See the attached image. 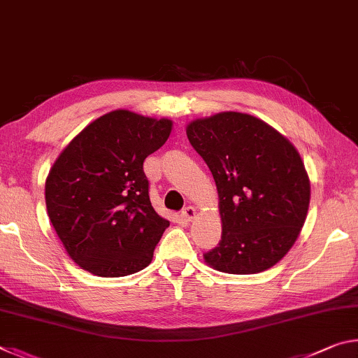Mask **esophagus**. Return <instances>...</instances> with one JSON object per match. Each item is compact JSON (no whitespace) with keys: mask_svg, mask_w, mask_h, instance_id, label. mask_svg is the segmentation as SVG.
Segmentation results:
<instances>
[{"mask_svg":"<svg viewBox=\"0 0 358 358\" xmlns=\"http://www.w3.org/2000/svg\"><path fill=\"white\" fill-rule=\"evenodd\" d=\"M181 216H183L185 220L191 221L192 217L196 216V208H194L192 205H187V207H185V208H183V211H181Z\"/></svg>","mask_w":358,"mask_h":358,"instance_id":"esophagus-1","label":"esophagus"}]
</instances>
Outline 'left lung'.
<instances>
[{"label": "left lung", "instance_id": "left-lung-1", "mask_svg": "<svg viewBox=\"0 0 358 358\" xmlns=\"http://www.w3.org/2000/svg\"><path fill=\"white\" fill-rule=\"evenodd\" d=\"M186 134L220 194L222 235L205 262L232 275L260 273L280 262L310 207L299 151L262 120L238 112L192 121Z\"/></svg>", "mask_w": 358, "mask_h": 358}]
</instances>
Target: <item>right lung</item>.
<instances>
[{"label": "right lung", "mask_w": 358, "mask_h": 358, "mask_svg": "<svg viewBox=\"0 0 358 358\" xmlns=\"http://www.w3.org/2000/svg\"><path fill=\"white\" fill-rule=\"evenodd\" d=\"M171 120L113 110L88 124L45 181L47 213L66 251L90 273L143 270L169 227L150 202L143 161L171 136Z\"/></svg>", "instance_id": "1"}]
</instances>
